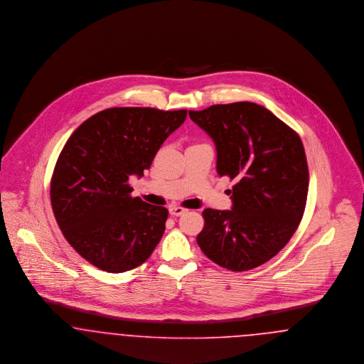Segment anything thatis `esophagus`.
<instances>
[{"label": "esophagus", "instance_id": "obj_1", "mask_svg": "<svg viewBox=\"0 0 364 364\" xmlns=\"http://www.w3.org/2000/svg\"><path fill=\"white\" fill-rule=\"evenodd\" d=\"M170 215L171 216H182L183 213H186L188 212V209H185V208H182V206H170Z\"/></svg>", "mask_w": 364, "mask_h": 364}]
</instances>
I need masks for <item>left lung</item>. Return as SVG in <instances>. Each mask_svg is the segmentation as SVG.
<instances>
[{"label":"left lung","instance_id":"8db88e82","mask_svg":"<svg viewBox=\"0 0 364 364\" xmlns=\"http://www.w3.org/2000/svg\"><path fill=\"white\" fill-rule=\"evenodd\" d=\"M212 137L216 170L235 179L232 209L208 208L197 243L215 264L243 272L265 264L296 231L306 208L309 167L299 134L252 102L189 111Z\"/></svg>","mask_w":364,"mask_h":364}]
</instances>
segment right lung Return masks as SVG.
I'll use <instances>...</instances> for the list:
<instances>
[{
	"mask_svg": "<svg viewBox=\"0 0 364 364\" xmlns=\"http://www.w3.org/2000/svg\"><path fill=\"white\" fill-rule=\"evenodd\" d=\"M186 115L107 109L84 121L63 145L50 183L53 212L69 245L96 268H137L158 246L168 210L132 197L129 178L144 175Z\"/></svg>",
	"mask_w": 364,
	"mask_h": 364,
	"instance_id": "obj_1",
	"label": "right lung"
}]
</instances>
